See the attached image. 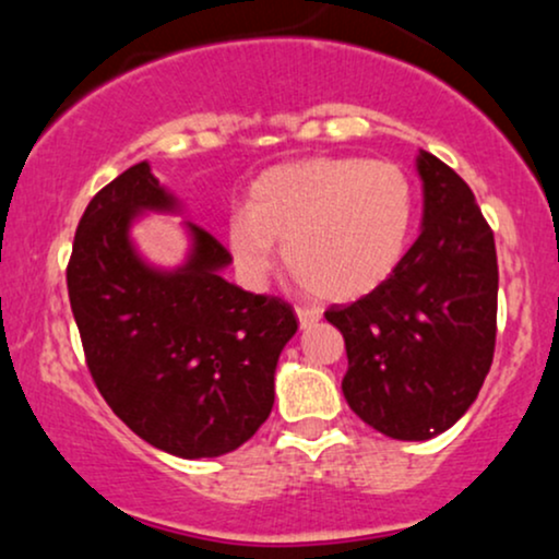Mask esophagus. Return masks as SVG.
<instances>
[{"instance_id":"34e87169","label":"esophagus","mask_w":559,"mask_h":559,"mask_svg":"<svg viewBox=\"0 0 559 559\" xmlns=\"http://www.w3.org/2000/svg\"><path fill=\"white\" fill-rule=\"evenodd\" d=\"M297 318H299L301 329H310L312 323H318V320H320V312L312 310V307H301V305H297Z\"/></svg>"}]
</instances>
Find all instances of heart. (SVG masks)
Here are the masks:
<instances>
[{
	"instance_id": "1",
	"label": "heart",
	"mask_w": 559,
	"mask_h": 559,
	"mask_svg": "<svg viewBox=\"0 0 559 559\" xmlns=\"http://www.w3.org/2000/svg\"><path fill=\"white\" fill-rule=\"evenodd\" d=\"M418 199L400 165L386 159L316 157L278 165L249 186L247 210L228 217L236 267L260 284L275 243L307 292L346 301L383 286L413 241Z\"/></svg>"
}]
</instances>
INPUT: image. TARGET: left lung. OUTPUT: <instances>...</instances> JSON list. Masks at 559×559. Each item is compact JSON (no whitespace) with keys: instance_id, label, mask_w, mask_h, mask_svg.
Returning <instances> with one entry per match:
<instances>
[{"instance_id":"obj_1","label":"left lung","mask_w":559,"mask_h":559,"mask_svg":"<svg viewBox=\"0 0 559 559\" xmlns=\"http://www.w3.org/2000/svg\"><path fill=\"white\" fill-rule=\"evenodd\" d=\"M423 230L376 292L331 305L346 346L344 400L376 431L423 441L476 402L497 344V247L471 186L420 152Z\"/></svg>"}]
</instances>
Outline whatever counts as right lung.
<instances>
[{
  "instance_id": "add662e5",
  "label": "right lung",
  "mask_w": 559,
  "mask_h": 559,
  "mask_svg": "<svg viewBox=\"0 0 559 559\" xmlns=\"http://www.w3.org/2000/svg\"><path fill=\"white\" fill-rule=\"evenodd\" d=\"M176 202L139 163L96 191L75 228L68 297L96 389L133 433L176 457L234 452L273 409V373L297 333L288 301L228 284L230 252L189 223L181 271L136 258L128 223Z\"/></svg>"
}]
</instances>
